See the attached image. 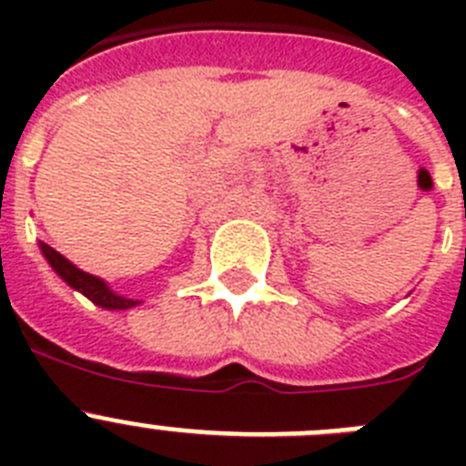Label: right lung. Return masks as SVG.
<instances>
[{
	"instance_id": "right-lung-1",
	"label": "right lung",
	"mask_w": 466,
	"mask_h": 466,
	"mask_svg": "<svg viewBox=\"0 0 466 466\" xmlns=\"http://www.w3.org/2000/svg\"><path fill=\"white\" fill-rule=\"evenodd\" d=\"M39 247H41V252H44V257H46V261L51 263V268L56 270V273L60 275V278H63L72 289L81 291L86 299L93 300L95 306L105 308V310H127V308H135L142 303V300L126 299V296L116 294V291H111L109 287H106L105 279L95 278V275L84 273L81 268H76L72 261H67L63 254L56 252V249L48 247L46 242H39Z\"/></svg>"
}]
</instances>
